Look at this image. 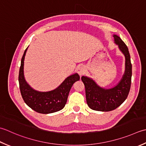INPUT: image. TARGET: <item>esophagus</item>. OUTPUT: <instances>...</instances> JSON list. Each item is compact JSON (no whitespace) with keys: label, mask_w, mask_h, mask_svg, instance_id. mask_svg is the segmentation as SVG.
I'll list each match as a JSON object with an SVG mask.
<instances>
[{"label":"esophagus","mask_w":146,"mask_h":146,"mask_svg":"<svg viewBox=\"0 0 146 146\" xmlns=\"http://www.w3.org/2000/svg\"><path fill=\"white\" fill-rule=\"evenodd\" d=\"M77 71L80 76H82L86 72V67H85V66H84V65H80V66H79L78 68H77Z\"/></svg>","instance_id":"1"}]
</instances>
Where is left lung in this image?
<instances>
[{"instance_id":"left-lung-1","label":"left lung","mask_w":146,"mask_h":146,"mask_svg":"<svg viewBox=\"0 0 146 146\" xmlns=\"http://www.w3.org/2000/svg\"><path fill=\"white\" fill-rule=\"evenodd\" d=\"M115 43L125 58V70L122 78L113 88L106 89L100 87L93 79L82 76L85 86L86 102L93 110L110 111L116 109L127 99L129 93L132 78V64L127 46L118 36L113 35Z\"/></svg>"}]
</instances>
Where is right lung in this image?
<instances>
[{"mask_svg": "<svg viewBox=\"0 0 146 146\" xmlns=\"http://www.w3.org/2000/svg\"><path fill=\"white\" fill-rule=\"evenodd\" d=\"M28 48L24 52L19 73V88L23 100L32 110L40 113L48 114L61 110L67 103L73 84L80 79L79 74L75 73L67 77L53 90L42 92L34 90L26 81L24 76V60Z\"/></svg>", "mask_w": 146, "mask_h": 146, "instance_id": "1", "label": "right lung"}]
</instances>
